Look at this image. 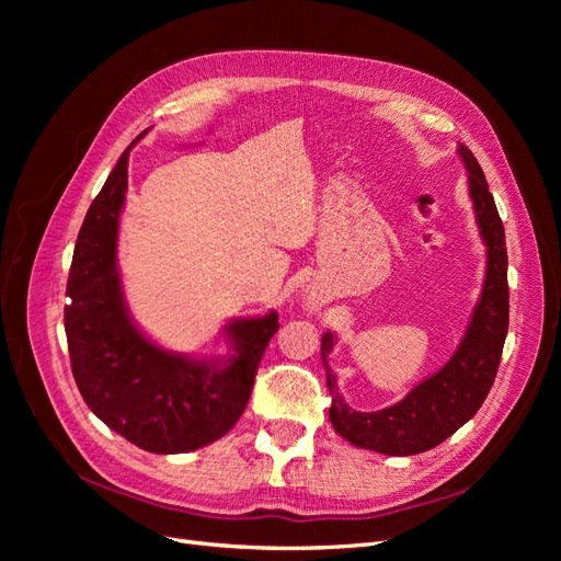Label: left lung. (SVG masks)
<instances>
[{"label":"left lung","instance_id":"1","mask_svg":"<svg viewBox=\"0 0 561 561\" xmlns=\"http://www.w3.org/2000/svg\"><path fill=\"white\" fill-rule=\"evenodd\" d=\"M458 154L463 157L470 173V196L486 243V280L482 297L454 358L437 375L419 383L402 402L386 407L381 412H355L339 396L336 379L328 367V353L334 346V336L332 332L322 334L320 351L332 396L330 421L334 431L355 447L375 449L388 456L428 451L445 443L449 435L478 414L494 386L507 334V313H511L505 231L478 159L463 145Z\"/></svg>","mask_w":561,"mask_h":561}]
</instances>
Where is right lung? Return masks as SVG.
<instances>
[{
    "instance_id": "add662e5",
    "label": "right lung",
    "mask_w": 561,
    "mask_h": 561,
    "mask_svg": "<svg viewBox=\"0 0 561 561\" xmlns=\"http://www.w3.org/2000/svg\"><path fill=\"white\" fill-rule=\"evenodd\" d=\"M128 151L112 168L77 236L65 307L72 375L91 412L128 443L154 454L194 451L241 419L262 355L280 325L276 313L231 322L236 353L222 367L165 353L135 330L116 274Z\"/></svg>"
}]
</instances>
